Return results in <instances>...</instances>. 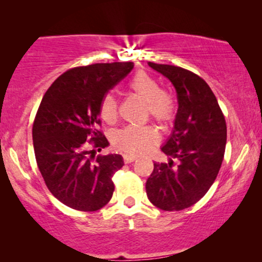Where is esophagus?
<instances>
[{"mask_svg": "<svg viewBox=\"0 0 262 262\" xmlns=\"http://www.w3.org/2000/svg\"><path fill=\"white\" fill-rule=\"evenodd\" d=\"M124 162L125 163H131V162H135L136 160H137V157L134 156V155H124Z\"/></svg>", "mask_w": 262, "mask_h": 262, "instance_id": "obj_1", "label": "esophagus"}]
</instances>
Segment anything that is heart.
<instances>
[{
	"label": "heart",
	"mask_w": 262,
	"mask_h": 262,
	"mask_svg": "<svg viewBox=\"0 0 262 262\" xmlns=\"http://www.w3.org/2000/svg\"><path fill=\"white\" fill-rule=\"evenodd\" d=\"M128 91L145 101V112L162 125L173 123L178 112V102L170 92L164 91L155 77L138 71L128 82ZM100 116L107 123H114L118 117V102L113 94L107 93L100 102ZM160 141V134L151 125L126 126L114 132V148L127 155L139 156L150 151Z\"/></svg>",
	"instance_id": "b5f03b06"
}]
</instances>
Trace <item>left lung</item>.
<instances>
[{"label":"left lung","mask_w":262,"mask_h":262,"mask_svg":"<svg viewBox=\"0 0 262 262\" xmlns=\"http://www.w3.org/2000/svg\"><path fill=\"white\" fill-rule=\"evenodd\" d=\"M177 89L173 134L162 149L168 163H154L145 189L152 205L180 211L198 203L216 180L227 144V124L209 84L180 67L148 63Z\"/></svg>","instance_id":"8db88e82"}]
</instances>
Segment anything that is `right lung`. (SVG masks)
<instances>
[{"label": "right lung", "instance_id": "add662e5", "mask_svg": "<svg viewBox=\"0 0 262 262\" xmlns=\"http://www.w3.org/2000/svg\"><path fill=\"white\" fill-rule=\"evenodd\" d=\"M132 68V62L73 68L42 96L32 128L35 160L49 191L71 209L93 212L112 198V178L124 161L118 154L94 155L108 145L99 130L100 102Z\"/></svg>", "mask_w": 262, "mask_h": 262}]
</instances>
